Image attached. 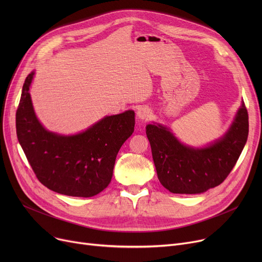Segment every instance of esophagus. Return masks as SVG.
I'll use <instances>...</instances> for the list:
<instances>
[{
    "instance_id": "34e87169",
    "label": "esophagus",
    "mask_w": 262,
    "mask_h": 262,
    "mask_svg": "<svg viewBox=\"0 0 262 262\" xmlns=\"http://www.w3.org/2000/svg\"><path fill=\"white\" fill-rule=\"evenodd\" d=\"M137 117L142 121H148L152 117V112L147 107H140L137 110Z\"/></svg>"
}]
</instances>
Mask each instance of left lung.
Here are the masks:
<instances>
[{
    "instance_id": "left-lung-1",
    "label": "left lung",
    "mask_w": 262,
    "mask_h": 262,
    "mask_svg": "<svg viewBox=\"0 0 262 262\" xmlns=\"http://www.w3.org/2000/svg\"><path fill=\"white\" fill-rule=\"evenodd\" d=\"M146 136L160 184L172 193H202L222 184L235 167L249 136V115L242 102L224 137L202 148L181 143L160 124H148Z\"/></svg>"
}]
</instances>
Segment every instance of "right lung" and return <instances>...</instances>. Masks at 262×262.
<instances>
[{
  "instance_id": "add662e5",
  "label": "right lung",
  "mask_w": 262,
  "mask_h": 262,
  "mask_svg": "<svg viewBox=\"0 0 262 262\" xmlns=\"http://www.w3.org/2000/svg\"><path fill=\"white\" fill-rule=\"evenodd\" d=\"M34 72L27 75L16 114L18 140L38 181L57 193L90 198L112 181L116 158L135 127L133 110L103 118L87 130L61 136L38 121L30 95Z\"/></svg>"
}]
</instances>
